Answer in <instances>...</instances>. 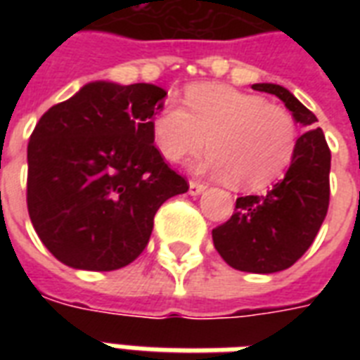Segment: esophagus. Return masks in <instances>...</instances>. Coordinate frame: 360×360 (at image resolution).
Here are the masks:
<instances>
[{"label": "esophagus", "instance_id": "1", "mask_svg": "<svg viewBox=\"0 0 360 360\" xmlns=\"http://www.w3.org/2000/svg\"><path fill=\"white\" fill-rule=\"evenodd\" d=\"M203 191H205V185L200 183V181H191V183H188V192H191L192 196H198V194H202Z\"/></svg>", "mask_w": 360, "mask_h": 360}]
</instances>
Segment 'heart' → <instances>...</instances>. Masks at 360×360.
Returning <instances> with one entry per match:
<instances>
[{"label": "heart", "mask_w": 360, "mask_h": 360, "mask_svg": "<svg viewBox=\"0 0 360 360\" xmlns=\"http://www.w3.org/2000/svg\"><path fill=\"white\" fill-rule=\"evenodd\" d=\"M186 108L166 103L153 117V140L164 158L179 162L202 151V172L231 186L257 191L284 174L297 149V124L282 106L219 84L185 91Z\"/></svg>", "instance_id": "b5f03b06"}]
</instances>
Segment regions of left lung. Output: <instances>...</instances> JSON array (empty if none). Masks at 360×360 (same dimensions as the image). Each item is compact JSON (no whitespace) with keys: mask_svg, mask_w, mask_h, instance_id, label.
I'll return each mask as SVG.
<instances>
[{"mask_svg":"<svg viewBox=\"0 0 360 360\" xmlns=\"http://www.w3.org/2000/svg\"><path fill=\"white\" fill-rule=\"evenodd\" d=\"M252 89L276 97L307 132L284 179L263 196L237 198L231 219L213 230L214 248L230 267L271 274L291 267L310 248L329 209L330 149L318 117L285 87L254 84Z\"/></svg>","mask_w":360,"mask_h":360,"instance_id":"obj_1","label":"left lung"}]
</instances>
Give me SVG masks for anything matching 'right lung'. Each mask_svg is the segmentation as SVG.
<instances>
[{
	"label": "right lung",
	"mask_w": 360,
	"mask_h": 360,
	"mask_svg": "<svg viewBox=\"0 0 360 360\" xmlns=\"http://www.w3.org/2000/svg\"><path fill=\"white\" fill-rule=\"evenodd\" d=\"M166 95L153 84L91 82L39 120L27 143V211L61 263L129 265L149 243L158 207L188 191L153 146Z\"/></svg>",
	"instance_id": "obj_1"
}]
</instances>
